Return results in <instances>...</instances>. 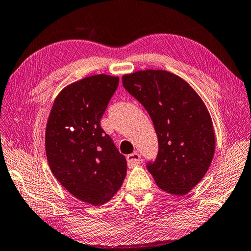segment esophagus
I'll return each mask as SVG.
<instances>
[{
	"label": "esophagus",
	"mask_w": 251,
	"mask_h": 251,
	"mask_svg": "<svg viewBox=\"0 0 251 251\" xmlns=\"http://www.w3.org/2000/svg\"><path fill=\"white\" fill-rule=\"evenodd\" d=\"M127 159V163H128L129 167H134V166H137L138 163L141 161V157L138 152H133L128 154V156L126 157Z\"/></svg>",
	"instance_id": "1"
}]
</instances>
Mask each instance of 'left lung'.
<instances>
[{"mask_svg": "<svg viewBox=\"0 0 251 251\" xmlns=\"http://www.w3.org/2000/svg\"><path fill=\"white\" fill-rule=\"evenodd\" d=\"M123 85L152 120L158 154L147 163L157 185L175 195L189 193L211 166L215 150L212 118L183 79L148 69L123 75Z\"/></svg>", "mask_w": 251, "mask_h": 251, "instance_id": "left-lung-1", "label": "left lung"}]
</instances>
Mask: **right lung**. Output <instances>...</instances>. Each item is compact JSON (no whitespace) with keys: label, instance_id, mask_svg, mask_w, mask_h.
Segmentation results:
<instances>
[{"label":"right lung","instance_id":"add662e5","mask_svg":"<svg viewBox=\"0 0 251 251\" xmlns=\"http://www.w3.org/2000/svg\"><path fill=\"white\" fill-rule=\"evenodd\" d=\"M118 76L97 75L66 86L46 126V154L53 176L80 201H110L126 176V158L100 125Z\"/></svg>","mask_w":251,"mask_h":251}]
</instances>
